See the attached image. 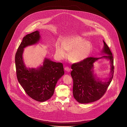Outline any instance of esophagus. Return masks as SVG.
Listing matches in <instances>:
<instances>
[{
    "mask_svg": "<svg viewBox=\"0 0 127 127\" xmlns=\"http://www.w3.org/2000/svg\"><path fill=\"white\" fill-rule=\"evenodd\" d=\"M65 71H66V72H69L70 71V68L68 67H67V66L65 67Z\"/></svg>",
    "mask_w": 127,
    "mask_h": 127,
    "instance_id": "obj_1",
    "label": "esophagus"
}]
</instances>
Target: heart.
Wrapping results in <instances>:
<instances>
[{"label":"heart","mask_w":127,"mask_h":127,"mask_svg":"<svg viewBox=\"0 0 127 127\" xmlns=\"http://www.w3.org/2000/svg\"><path fill=\"white\" fill-rule=\"evenodd\" d=\"M90 44L78 36H72L66 38L63 45L56 44V53L60 59H65L70 53L69 59L73 62H80L88 57L91 51Z\"/></svg>","instance_id":"b5f03b06"}]
</instances>
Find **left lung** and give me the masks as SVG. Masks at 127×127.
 I'll list each match as a JSON object with an SVG mask.
<instances>
[{
	"label": "left lung",
	"mask_w": 127,
	"mask_h": 127,
	"mask_svg": "<svg viewBox=\"0 0 127 127\" xmlns=\"http://www.w3.org/2000/svg\"><path fill=\"white\" fill-rule=\"evenodd\" d=\"M104 46L100 57H89L72 65L71 75L73 80V93L74 98L81 103H89L99 100L104 95L111 82L114 72V59L108 45L103 40ZM105 58L111 65L110 77L104 81L94 73L93 63L98 59Z\"/></svg>",
	"instance_id": "obj_1"
}]
</instances>
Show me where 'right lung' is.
I'll return each instance as SVG.
<instances>
[{
  "label": "right lung",
  "mask_w": 127,
  "mask_h": 127,
  "mask_svg": "<svg viewBox=\"0 0 127 127\" xmlns=\"http://www.w3.org/2000/svg\"><path fill=\"white\" fill-rule=\"evenodd\" d=\"M40 37L38 31L25 36L16 53L15 61L19 84L32 99L44 102L53 95L55 86L64 71L62 63L47 58L44 59L42 65L37 68L26 66L23 61L24 48L38 43Z\"/></svg>",
  "instance_id": "obj_1"
}]
</instances>
